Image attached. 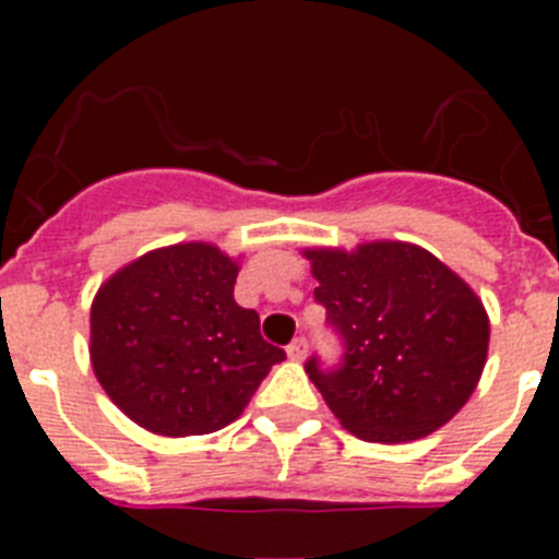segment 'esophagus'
<instances>
[{
  "instance_id": "34e87169",
  "label": "esophagus",
  "mask_w": 559,
  "mask_h": 559,
  "mask_svg": "<svg viewBox=\"0 0 559 559\" xmlns=\"http://www.w3.org/2000/svg\"><path fill=\"white\" fill-rule=\"evenodd\" d=\"M285 353H288L290 360H302L305 355H308V338H294L288 347H285Z\"/></svg>"
}]
</instances>
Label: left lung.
<instances>
[{
    "label": "left lung",
    "instance_id": "1",
    "mask_svg": "<svg viewBox=\"0 0 559 559\" xmlns=\"http://www.w3.org/2000/svg\"><path fill=\"white\" fill-rule=\"evenodd\" d=\"M316 302L344 355L305 372L330 412L367 442H412L442 428L481 378L490 319L462 276L431 251L400 240L355 251L308 249Z\"/></svg>",
    "mask_w": 559,
    "mask_h": 559
}]
</instances>
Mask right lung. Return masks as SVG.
I'll use <instances>...</instances> for the list:
<instances>
[{
	"label": "right lung",
	"instance_id": "obj_1",
	"mask_svg": "<svg viewBox=\"0 0 559 559\" xmlns=\"http://www.w3.org/2000/svg\"><path fill=\"white\" fill-rule=\"evenodd\" d=\"M237 263L212 243L147 251L97 290L92 367L114 406L162 437L235 423L285 353L235 302Z\"/></svg>",
	"mask_w": 559,
	"mask_h": 559
}]
</instances>
